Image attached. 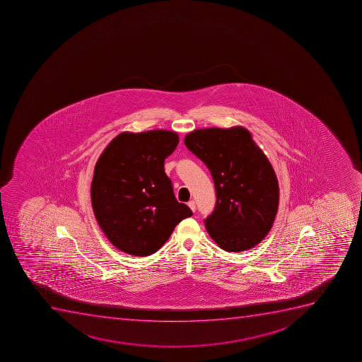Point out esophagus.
I'll use <instances>...</instances> for the list:
<instances>
[{
    "label": "esophagus",
    "instance_id": "34e87169",
    "mask_svg": "<svg viewBox=\"0 0 362 362\" xmlns=\"http://www.w3.org/2000/svg\"><path fill=\"white\" fill-rule=\"evenodd\" d=\"M187 205H189V208L194 212V210H196V203H194V201H190L187 203Z\"/></svg>",
    "mask_w": 362,
    "mask_h": 362
}]
</instances>
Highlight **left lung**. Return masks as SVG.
<instances>
[{"instance_id":"obj_1","label":"left lung","mask_w":362,"mask_h":362,"mask_svg":"<svg viewBox=\"0 0 362 362\" xmlns=\"http://www.w3.org/2000/svg\"><path fill=\"white\" fill-rule=\"evenodd\" d=\"M184 143L214 178L217 202L204 221L212 240L229 252L261 243L275 221L279 189L270 161L251 133L242 126L194 129Z\"/></svg>"}]
</instances>
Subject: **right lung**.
<instances>
[{"label":"right lung","instance_id":"add662e5","mask_svg":"<svg viewBox=\"0 0 362 362\" xmlns=\"http://www.w3.org/2000/svg\"><path fill=\"white\" fill-rule=\"evenodd\" d=\"M179 136L166 129L122 132L103 151L94 168L90 201L98 224L119 250L148 256L175 226L192 216L175 199L164 161Z\"/></svg>","mask_w":362,"mask_h":362}]
</instances>
